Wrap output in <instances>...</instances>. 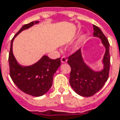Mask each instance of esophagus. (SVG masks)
<instances>
[{
	"label": "esophagus",
	"mask_w": 120,
	"mask_h": 120,
	"mask_svg": "<svg viewBox=\"0 0 120 120\" xmlns=\"http://www.w3.org/2000/svg\"><path fill=\"white\" fill-rule=\"evenodd\" d=\"M61 63H67V58L65 57V56H63V57H61Z\"/></svg>",
	"instance_id": "1"
}]
</instances>
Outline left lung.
<instances>
[{
    "mask_svg": "<svg viewBox=\"0 0 120 120\" xmlns=\"http://www.w3.org/2000/svg\"><path fill=\"white\" fill-rule=\"evenodd\" d=\"M94 26V37L101 39L105 48L103 57V69L95 71L88 66L82 57L81 51L79 49L68 57L67 63L71 67L69 83L74 91L83 97L94 95L101 90L108 79L110 56L108 40L97 26Z\"/></svg>",
    "mask_w": 120,
    "mask_h": 120,
    "instance_id": "8db88e82",
    "label": "left lung"
}]
</instances>
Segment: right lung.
<instances>
[{"mask_svg":"<svg viewBox=\"0 0 120 120\" xmlns=\"http://www.w3.org/2000/svg\"><path fill=\"white\" fill-rule=\"evenodd\" d=\"M38 23L39 21H33L21 27L12 39L8 57L10 75L12 81L22 91L35 97L45 94L52 86L53 75L61 65L60 58L51 59L43 55L34 64L23 66L17 62L13 55L12 43L15 38L22 30Z\"/></svg>","mask_w":120,"mask_h":120,"instance_id":"add662e5","label":"right lung"}]
</instances>
